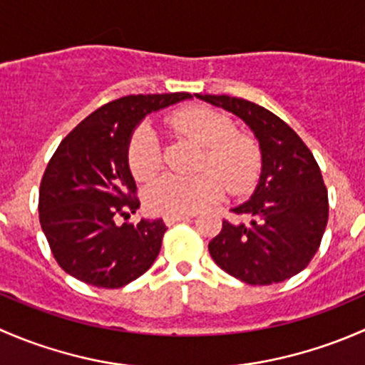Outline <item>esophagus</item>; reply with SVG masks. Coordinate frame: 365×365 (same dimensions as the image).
<instances>
[{"mask_svg": "<svg viewBox=\"0 0 365 365\" xmlns=\"http://www.w3.org/2000/svg\"><path fill=\"white\" fill-rule=\"evenodd\" d=\"M192 213H187V215H165L164 220L168 226H173V224L176 222H182V220H187V219H192Z\"/></svg>", "mask_w": 365, "mask_h": 365, "instance_id": "obj_1", "label": "esophagus"}]
</instances>
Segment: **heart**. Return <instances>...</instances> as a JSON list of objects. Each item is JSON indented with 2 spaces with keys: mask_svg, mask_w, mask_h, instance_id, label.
I'll list each match as a JSON object with an SVG mask.
<instances>
[{
  "mask_svg": "<svg viewBox=\"0 0 365 365\" xmlns=\"http://www.w3.org/2000/svg\"><path fill=\"white\" fill-rule=\"evenodd\" d=\"M171 127L189 135L205 148L197 176H164L146 189L145 200L152 212L187 215L222 200L227 189L242 194L251 189L261 169V146L251 134L238 132L227 114L205 106H192L171 116ZM130 171L139 182H148L162 165L155 130L141 123L132 134L127 150Z\"/></svg>",
  "mask_w": 365,
  "mask_h": 365,
  "instance_id": "heart-1",
  "label": "heart"
}]
</instances>
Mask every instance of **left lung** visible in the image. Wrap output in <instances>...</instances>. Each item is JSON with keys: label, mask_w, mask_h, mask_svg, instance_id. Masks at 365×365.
<instances>
[{"label": "left lung", "mask_w": 365, "mask_h": 365, "mask_svg": "<svg viewBox=\"0 0 365 365\" xmlns=\"http://www.w3.org/2000/svg\"><path fill=\"white\" fill-rule=\"evenodd\" d=\"M240 116L259 139L263 175L247 203L231 212L249 222L222 220L208 244L210 256L247 284L282 282L304 270L322 244L329 220V192L311 150L268 109L227 95H196Z\"/></svg>", "instance_id": "left-lung-1"}]
</instances>
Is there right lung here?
Returning a JSON list of instances; mask_svg holds the SVG:
<instances>
[{"label":"right lung","instance_id":"add662e5","mask_svg":"<svg viewBox=\"0 0 365 365\" xmlns=\"http://www.w3.org/2000/svg\"><path fill=\"white\" fill-rule=\"evenodd\" d=\"M190 93L128 95L73 127L51 157L38 194L40 226L51 252L72 277L116 289L145 274L159 256L162 219L116 224L139 208L127 160L135 125Z\"/></svg>","mask_w":365,"mask_h":365}]
</instances>
